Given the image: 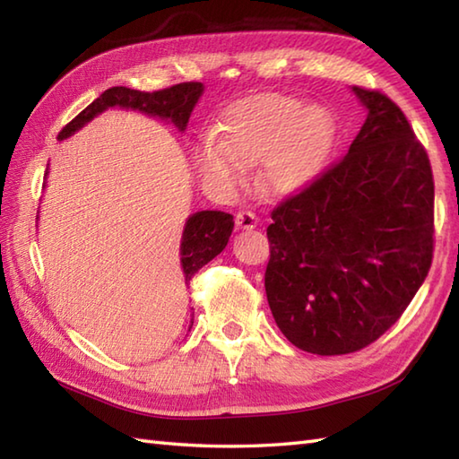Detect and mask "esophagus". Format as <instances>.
Masks as SVG:
<instances>
[{"mask_svg":"<svg viewBox=\"0 0 459 459\" xmlns=\"http://www.w3.org/2000/svg\"><path fill=\"white\" fill-rule=\"evenodd\" d=\"M235 222H237V227L242 229V230H252V229L258 227L260 221L252 211H240V212H237Z\"/></svg>","mask_w":459,"mask_h":459,"instance_id":"34e87169","label":"esophagus"}]
</instances>
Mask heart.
I'll use <instances>...</instances> for the list:
<instances>
[{
  "label": "heart",
  "mask_w": 459,
  "mask_h": 459,
  "mask_svg": "<svg viewBox=\"0 0 459 459\" xmlns=\"http://www.w3.org/2000/svg\"><path fill=\"white\" fill-rule=\"evenodd\" d=\"M221 138L204 134L195 161L219 187L245 181V165L262 163L258 181L276 197L299 193L325 168L337 126L321 106H304L281 94H258L229 106L221 116Z\"/></svg>",
  "instance_id": "1"
}]
</instances>
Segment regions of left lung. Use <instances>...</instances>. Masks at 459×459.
<instances>
[{"label":"left lung","mask_w":459,"mask_h":459,"mask_svg":"<svg viewBox=\"0 0 459 459\" xmlns=\"http://www.w3.org/2000/svg\"><path fill=\"white\" fill-rule=\"evenodd\" d=\"M368 110L343 160L281 201L266 230V298L281 333L314 355L373 343L416 296L434 255V178L404 112L353 86Z\"/></svg>","instance_id":"8db88e82"}]
</instances>
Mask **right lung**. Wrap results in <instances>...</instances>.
<instances>
[{
    "label": "right lung",
    "instance_id": "add662e5",
    "mask_svg": "<svg viewBox=\"0 0 459 459\" xmlns=\"http://www.w3.org/2000/svg\"><path fill=\"white\" fill-rule=\"evenodd\" d=\"M203 94L201 82H179L169 89L142 92L132 91L126 86H112L104 91L99 99L68 122L65 128L58 132L56 140H65L81 130L84 124H89L94 116H99L106 108L120 106V108L140 110L148 116H158L161 120L173 122L175 128L183 132L187 128L189 116L197 104L199 96ZM235 227L232 214L222 211H199L189 217L185 224L183 238H181V268L185 274V284L197 274V272L211 262L214 256L221 255L222 248L227 247L229 237ZM193 325V321H191Z\"/></svg>",
    "mask_w": 459,
    "mask_h": 459
}]
</instances>
